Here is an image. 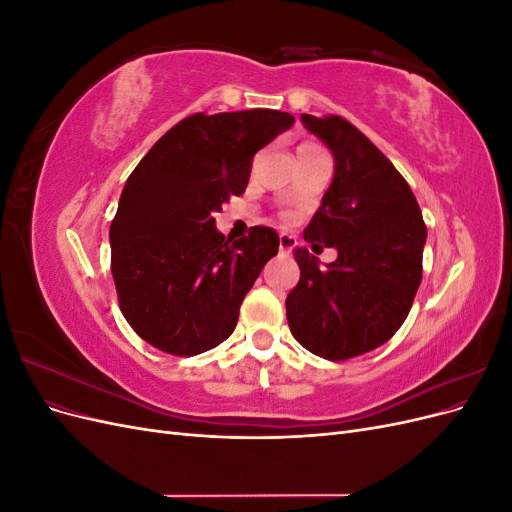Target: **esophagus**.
Wrapping results in <instances>:
<instances>
[{
	"mask_svg": "<svg viewBox=\"0 0 512 512\" xmlns=\"http://www.w3.org/2000/svg\"><path fill=\"white\" fill-rule=\"evenodd\" d=\"M294 245H297V239L292 235H280V250L282 252H292Z\"/></svg>",
	"mask_w": 512,
	"mask_h": 512,
	"instance_id": "obj_1",
	"label": "esophagus"
}]
</instances>
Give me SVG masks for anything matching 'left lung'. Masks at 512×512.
<instances>
[{
  "instance_id": "8db88e82",
  "label": "left lung",
  "mask_w": 512,
  "mask_h": 512,
  "mask_svg": "<svg viewBox=\"0 0 512 512\" xmlns=\"http://www.w3.org/2000/svg\"><path fill=\"white\" fill-rule=\"evenodd\" d=\"M301 121L335 158L331 188L303 237L335 247L337 260L320 269L305 247L294 250L301 277L286 318L303 348L346 361L404 324L421 286L427 228L406 179L361 130L339 115L303 113Z\"/></svg>"
}]
</instances>
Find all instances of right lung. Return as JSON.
<instances>
[{"label":"right lung","mask_w":512,"mask_h":512,"mask_svg":"<svg viewBox=\"0 0 512 512\" xmlns=\"http://www.w3.org/2000/svg\"><path fill=\"white\" fill-rule=\"evenodd\" d=\"M294 123L290 113H196L132 170L111 222V271L121 314L162 352L194 356L235 331L239 307L267 260L273 228L230 243L213 215L245 192L256 151Z\"/></svg>","instance_id":"obj_1"}]
</instances>
